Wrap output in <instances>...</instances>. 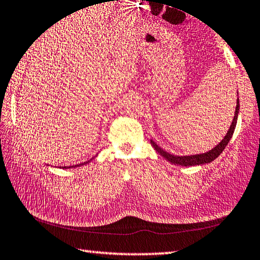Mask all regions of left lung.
Instances as JSON below:
<instances>
[{"mask_svg": "<svg viewBox=\"0 0 260 260\" xmlns=\"http://www.w3.org/2000/svg\"><path fill=\"white\" fill-rule=\"evenodd\" d=\"M240 110V105H239V99L237 101V108H235V114H234V118L232 124L230 126V129L226 133L225 138L220 141V142L217 144L214 149H211L210 151L206 153H200V154H193V155H175L172 153H168L167 151H165L164 149L160 148V146L154 142L153 140H151V145L153 146L154 150L157 152L162 155V157L168 160L169 162H172L174 165H179V166H197V165H204V164H209L211 162L212 160H215L218 155L223 152L225 146L228 145V143L230 142L231 138L234 133L235 126H237V121H238V114Z\"/></svg>", "mask_w": 260, "mask_h": 260, "instance_id": "1", "label": "left lung"}]
</instances>
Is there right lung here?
Here are the masks:
<instances>
[{
    "mask_svg": "<svg viewBox=\"0 0 260 260\" xmlns=\"http://www.w3.org/2000/svg\"><path fill=\"white\" fill-rule=\"evenodd\" d=\"M89 161H91V160H89ZM89 161H86V162H83V164H79V165H75V166H70V167H62V168H75V167H79V166H83V165H85V164H87V162H89Z\"/></svg>",
    "mask_w": 260,
    "mask_h": 260,
    "instance_id": "add662e5",
    "label": "right lung"
}]
</instances>
